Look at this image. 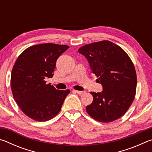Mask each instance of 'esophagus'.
I'll return each instance as SVG.
<instances>
[{
  "label": "esophagus",
  "instance_id": "esophagus-1",
  "mask_svg": "<svg viewBox=\"0 0 152 152\" xmlns=\"http://www.w3.org/2000/svg\"><path fill=\"white\" fill-rule=\"evenodd\" d=\"M74 92H76V93H77V94H83V93H84V91H74Z\"/></svg>",
  "mask_w": 152,
  "mask_h": 152
}]
</instances>
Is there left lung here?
Wrapping results in <instances>:
<instances>
[{"instance_id":"8db88e82","label":"left lung","mask_w":152,"mask_h":152,"mask_svg":"<svg viewBox=\"0 0 152 152\" xmlns=\"http://www.w3.org/2000/svg\"><path fill=\"white\" fill-rule=\"evenodd\" d=\"M78 52L85 56L103 90L91 92L93 102L86 107L87 113L100 122L118 119L135 98L137 76L132 61L121 48L107 40L82 46Z\"/></svg>"}]
</instances>
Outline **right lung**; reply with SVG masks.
<instances>
[{"label":"right lung","mask_w":152,"mask_h":152,"mask_svg":"<svg viewBox=\"0 0 152 152\" xmlns=\"http://www.w3.org/2000/svg\"><path fill=\"white\" fill-rule=\"evenodd\" d=\"M69 46L43 43L23 51L12 68L11 86L14 99L25 115L47 121L60 111L70 90H57L46 78H52L56 61Z\"/></svg>","instance_id":"1"}]
</instances>
